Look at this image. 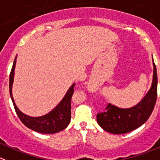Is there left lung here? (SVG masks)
<instances>
[{
  "instance_id": "1",
  "label": "left lung",
  "mask_w": 160,
  "mask_h": 160,
  "mask_svg": "<svg viewBox=\"0 0 160 160\" xmlns=\"http://www.w3.org/2000/svg\"><path fill=\"white\" fill-rule=\"evenodd\" d=\"M153 77L152 85L144 98L137 105L121 108L109 103L107 111L97 114V122L102 129L113 134L131 132L145 123L154 109L157 97V72L152 57Z\"/></svg>"
}]
</instances>
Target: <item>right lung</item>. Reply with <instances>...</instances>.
<instances>
[{"instance_id": "right-lung-1", "label": "right lung", "mask_w": 160, "mask_h": 160, "mask_svg": "<svg viewBox=\"0 0 160 160\" xmlns=\"http://www.w3.org/2000/svg\"><path fill=\"white\" fill-rule=\"evenodd\" d=\"M16 58H15L12 68L9 76V92L13 106L16 110L19 118L26 125L27 127L35 132L45 134H53L63 130L67 127L71 120V98L74 92L73 88L75 83L71 85V87L67 91L66 94L63 97L61 102L49 113L39 117H31L27 115L20 111L15 103L12 96V85L14 81L15 68H16Z\"/></svg>"}]
</instances>
